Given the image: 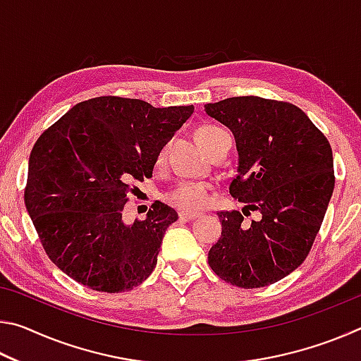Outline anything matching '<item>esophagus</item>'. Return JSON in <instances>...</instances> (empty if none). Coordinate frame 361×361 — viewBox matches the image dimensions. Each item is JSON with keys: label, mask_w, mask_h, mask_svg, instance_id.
Masks as SVG:
<instances>
[{"label": "esophagus", "mask_w": 361, "mask_h": 361, "mask_svg": "<svg viewBox=\"0 0 361 361\" xmlns=\"http://www.w3.org/2000/svg\"><path fill=\"white\" fill-rule=\"evenodd\" d=\"M195 218H199L197 213H180V219L183 221H194Z\"/></svg>", "instance_id": "1"}]
</instances>
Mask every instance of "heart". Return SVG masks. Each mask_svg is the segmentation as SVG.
Returning a JSON list of instances; mask_svg holds the SVG:
<instances>
[{"label": "heart", "mask_w": 361, "mask_h": 361, "mask_svg": "<svg viewBox=\"0 0 361 361\" xmlns=\"http://www.w3.org/2000/svg\"><path fill=\"white\" fill-rule=\"evenodd\" d=\"M221 127L213 124H204L197 127L195 130V138L197 142L204 146L205 151L210 149V146L215 143V140L224 133ZM164 151L159 152V161H162ZM210 197V188L207 183L202 181H180L172 186L169 191L164 194V200L173 209L180 210L183 213H194L204 209L209 202Z\"/></svg>", "instance_id": "obj_1"}]
</instances>
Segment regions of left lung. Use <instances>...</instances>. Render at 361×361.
Wrapping results in <instances>:
<instances>
[{
  "instance_id": "obj_1",
  "label": "left lung",
  "mask_w": 361,
  "mask_h": 361,
  "mask_svg": "<svg viewBox=\"0 0 361 361\" xmlns=\"http://www.w3.org/2000/svg\"><path fill=\"white\" fill-rule=\"evenodd\" d=\"M229 127L239 169L229 192L259 213L252 225L240 212H218L223 232L210 248L216 276L240 288H261L288 276L312 248L334 189L328 138L301 108L261 97H231L205 105Z\"/></svg>"
}]
</instances>
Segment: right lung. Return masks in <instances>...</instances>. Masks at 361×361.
Returning a JSON list of instances; mask_svg holds the SVG:
<instances>
[{
	"label": "right lung",
	"instance_id": "1",
	"mask_svg": "<svg viewBox=\"0 0 361 361\" xmlns=\"http://www.w3.org/2000/svg\"><path fill=\"white\" fill-rule=\"evenodd\" d=\"M194 106L154 108L105 95L73 106L41 133L23 200L54 264L95 291L121 293L149 277L167 228L178 219L156 200L146 219L122 223L132 181L151 178L159 151Z\"/></svg>",
	"mask_w": 361,
	"mask_h": 361
}]
</instances>
